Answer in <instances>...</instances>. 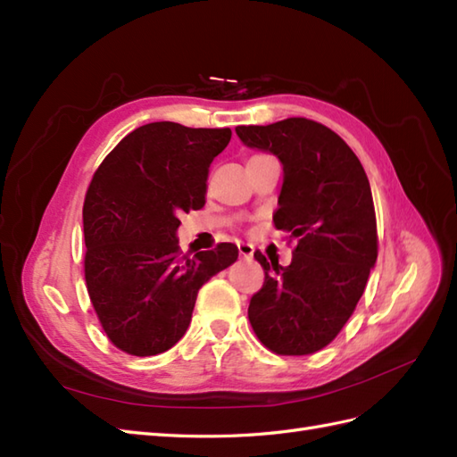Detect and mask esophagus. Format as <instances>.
Segmentation results:
<instances>
[{
	"mask_svg": "<svg viewBox=\"0 0 457 457\" xmlns=\"http://www.w3.org/2000/svg\"><path fill=\"white\" fill-rule=\"evenodd\" d=\"M253 245H249V243H239V254L243 259H253Z\"/></svg>",
	"mask_w": 457,
	"mask_h": 457,
	"instance_id": "1",
	"label": "esophagus"
}]
</instances>
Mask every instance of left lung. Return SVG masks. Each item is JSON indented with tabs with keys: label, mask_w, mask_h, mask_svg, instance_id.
<instances>
[{
	"label": "left lung",
	"mask_w": 457,
	"mask_h": 457,
	"mask_svg": "<svg viewBox=\"0 0 457 457\" xmlns=\"http://www.w3.org/2000/svg\"><path fill=\"white\" fill-rule=\"evenodd\" d=\"M236 132L247 147L278 157L284 180L272 220L298 239L288 267L254 253L264 284L249 303L251 327L272 353L313 354L353 315L378 259L366 171L343 137L320 122L286 119Z\"/></svg>",
	"instance_id": "1"
}]
</instances>
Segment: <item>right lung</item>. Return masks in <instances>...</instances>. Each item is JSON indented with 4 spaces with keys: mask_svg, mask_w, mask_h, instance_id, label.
Returning <instances> with one entry per match:
<instances>
[{
    "mask_svg": "<svg viewBox=\"0 0 457 457\" xmlns=\"http://www.w3.org/2000/svg\"><path fill=\"white\" fill-rule=\"evenodd\" d=\"M229 129L150 122L95 173L83 204L85 282L104 333L134 356H155L187 333L200 286L237 261L233 243L180 257L179 214L206 203L210 163Z\"/></svg>",
    "mask_w": 457,
    "mask_h": 457,
    "instance_id": "obj_1",
    "label": "right lung"
}]
</instances>
